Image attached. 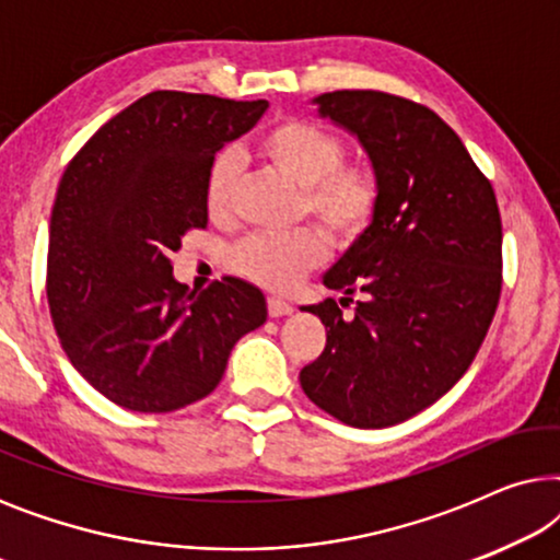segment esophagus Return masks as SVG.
Here are the masks:
<instances>
[{
    "label": "esophagus",
    "mask_w": 560,
    "mask_h": 560,
    "mask_svg": "<svg viewBox=\"0 0 560 560\" xmlns=\"http://www.w3.org/2000/svg\"><path fill=\"white\" fill-rule=\"evenodd\" d=\"M267 313H270L272 318H280V316H290L293 313V305H290L285 298H278V295H270L267 298Z\"/></svg>",
    "instance_id": "34e87169"
}]
</instances>
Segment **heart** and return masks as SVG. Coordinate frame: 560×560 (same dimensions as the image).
<instances>
[{
	"label": "heart",
	"instance_id": "heart-1",
	"mask_svg": "<svg viewBox=\"0 0 560 560\" xmlns=\"http://www.w3.org/2000/svg\"><path fill=\"white\" fill-rule=\"evenodd\" d=\"M257 152L275 171L301 186V213H311L339 242H354L377 219L382 175L370 160H347V140L308 119H282L267 127ZM240 163L234 152H219L206 173V209L224 221L232 213ZM328 257V236L318 226L288 234H252L232 252L242 278L272 290L293 288L305 272Z\"/></svg>",
	"mask_w": 560,
	"mask_h": 560
}]
</instances>
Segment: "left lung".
Segmentation results:
<instances>
[{
    "label": "left lung",
    "instance_id": "8db88e82",
    "mask_svg": "<svg viewBox=\"0 0 560 560\" xmlns=\"http://www.w3.org/2000/svg\"><path fill=\"white\" fill-rule=\"evenodd\" d=\"M324 117L359 137L382 175V206L308 305L326 347L303 393L354 428L402 423L462 380L502 293V219L492 183L428 106L385 91H334ZM362 292L354 317L340 308Z\"/></svg>",
    "mask_w": 560,
    "mask_h": 560
}]
</instances>
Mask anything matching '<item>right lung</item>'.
<instances>
[{
  "label": "right lung",
  "instance_id": "add662e5",
  "mask_svg": "<svg viewBox=\"0 0 560 560\" xmlns=\"http://www.w3.org/2000/svg\"><path fill=\"white\" fill-rule=\"evenodd\" d=\"M265 98L152 91L68 163L50 217L45 293L60 347L91 387L135 412L211 395L244 334L265 324L259 288L173 280L171 252L206 229V173L257 125Z\"/></svg>",
  "mask_w": 560,
  "mask_h": 560
}]
</instances>
